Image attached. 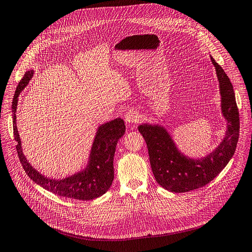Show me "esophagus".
Returning <instances> with one entry per match:
<instances>
[{
  "label": "esophagus",
  "instance_id": "1",
  "mask_svg": "<svg viewBox=\"0 0 252 252\" xmlns=\"http://www.w3.org/2000/svg\"><path fill=\"white\" fill-rule=\"evenodd\" d=\"M125 121H126V123H128V124H132V123H137L138 121H139V113L136 111V110H134V109H132V110H128L127 112H126V114H125Z\"/></svg>",
  "mask_w": 252,
  "mask_h": 252
}]
</instances>
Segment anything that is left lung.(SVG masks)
Here are the masks:
<instances>
[{"instance_id":"obj_1","label":"left lung","mask_w":252,"mask_h":252,"mask_svg":"<svg viewBox=\"0 0 252 252\" xmlns=\"http://www.w3.org/2000/svg\"><path fill=\"white\" fill-rule=\"evenodd\" d=\"M219 81L221 110L227 121L221 143L201 158H190L177 147L168 131L158 124L144 123L138 131L145 139L151 169L156 181L172 192H186L202 188L214 180L233 157L239 137V113L229 77L211 56Z\"/></svg>"}]
</instances>
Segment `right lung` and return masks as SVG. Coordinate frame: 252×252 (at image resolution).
<instances>
[{
    "instance_id": "add662e5",
    "label": "right lung",
    "mask_w": 252,
    "mask_h": 252,
    "mask_svg": "<svg viewBox=\"0 0 252 252\" xmlns=\"http://www.w3.org/2000/svg\"><path fill=\"white\" fill-rule=\"evenodd\" d=\"M33 73V70H29L24 74L16 89L12 103L13 131L15 141H17L16 149L25 172L34 183L61 197L88 201L103 196L110 189L114 180L113 162L116 145L125 134L126 129L123 119L117 118L99 126L91 148L88 164L83 170L62 180L50 179L41 175L26 159L16 125L18 96L32 79Z\"/></svg>"
}]
</instances>
